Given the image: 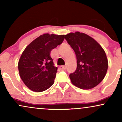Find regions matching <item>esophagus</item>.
Listing matches in <instances>:
<instances>
[{
  "instance_id": "34e87169",
  "label": "esophagus",
  "mask_w": 122,
  "mask_h": 122,
  "mask_svg": "<svg viewBox=\"0 0 122 122\" xmlns=\"http://www.w3.org/2000/svg\"><path fill=\"white\" fill-rule=\"evenodd\" d=\"M60 68L61 69V70H64L66 69V66H61L60 67Z\"/></svg>"
}]
</instances>
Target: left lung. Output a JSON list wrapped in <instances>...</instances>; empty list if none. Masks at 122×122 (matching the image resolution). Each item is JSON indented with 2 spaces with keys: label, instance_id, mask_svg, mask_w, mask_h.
<instances>
[{
  "label": "left lung",
  "instance_id": "obj_1",
  "mask_svg": "<svg viewBox=\"0 0 122 122\" xmlns=\"http://www.w3.org/2000/svg\"><path fill=\"white\" fill-rule=\"evenodd\" d=\"M64 36L77 59V68L70 75L71 82L82 89L94 88L107 72L108 61L104 50L95 40L83 33L76 31Z\"/></svg>",
  "mask_w": 122,
  "mask_h": 122
}]
</instances>
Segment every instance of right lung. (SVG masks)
Here are the masks:
<instances>
[{"instance_id": "1", "label": "right lung", "mask_w": 122, "mask_h": 122, "mask_svg": "<svg viewBox=\"0 0 122 122\" xmlns=\"http://www.w3.org/2000/svg\"><path fill=\"white\" fill-rule=\"evenodd\" d=\"M64 35L44 34L26 46L18 63L19 74L31 91L41 92L54 82L57 67L50 56L51 51L63 42Z\"/></svg>"}]
</instances>
